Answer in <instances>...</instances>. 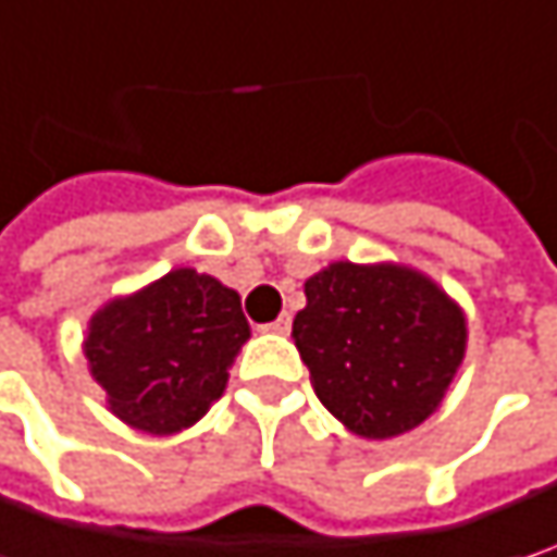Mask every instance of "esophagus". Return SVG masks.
<instances>
[{"mask_svg": "<svg viewBox=\"0 0 557 557\" xmlns=\"http://www.w3.org/2000/svg\"><path fill=\"white\" fill-rule=\"evenodd\" d=\"M289 325H293V319H289V315L283 312V315H277V319H274L271 325H264V331H274V334H286V331H289Z\"/></svg>", "mask_w": 557, "mask_h": 557, "instance_id": "34e87169", "label": "esophagus"}]
</instances>
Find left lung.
<instances>
[{"label": "left lung", "mask_w": 557, "mask_h": 557, "mask_svg": "<svg viewBox=\"0 0 557 557\" xmlns=\"http://www.w3.org/2000/svg\"><path fill=\"white\" fill-rule=\"evenodd\" d=\"M293 337L319 401L367 440L428 421L466 357L459 306L395 264L337 261L306 280Z\"/></svg>", "instance_id": "8db88e82"}]
</instances>
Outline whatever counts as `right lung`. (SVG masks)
Here are the masks:
<instances>
[{
  "label": "right lung",
  "instance_id": "obj_1",
  "mask_svg": "<svg viewBox=\"0 0 557 557\" xmlns=\"http://www.w3.org/2000/svg\"><path fill=\"white\" fill-rule=\"evenodd\" d=\"M248 334L235 289L177 268L108 302L88 325L85 357L121 421L165 436L200 421L223 395Z\"/></svg>",
  "mask_w": 557,
  "mask_h": 557
}]
</instances>
